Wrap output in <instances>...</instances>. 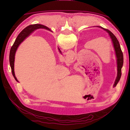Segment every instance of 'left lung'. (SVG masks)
Instances as JSON below:
<instances>
[{"label": "left lung", "instance_id": "left-lung-1", "mask_svg": "<svg viewBox=\"0 0 130 130\" xmlns=\"http://www.w3.org/2000/svg\"><path fill=\"white\" fill-rule=\"evenodd\" d=\"M96 27H100L102 28L105 31H107L108 33L109 36L110 37V38L111 39L112 42L114 50H115V54H116V62H117V77H116V80L115 81V83L113 84V87H115L118 83L119 81L120 80V78L121 77V75H122V68L123 65V52L121 50L119 42L118 40L116 38V37L115 36L112 32L110 31L109 30L106 29V28H104L101 26H96ZM50 31H52V30H50Z\"/></svg>", "mask_w": 130, "mask_h": 130}]
</instances>
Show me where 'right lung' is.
<instances>
[{
  "label": "right lung",
  "instance_id": "right-lung-1",
  "mask_svg": "<svg viewBox=\"0 0 130 130\" xmlns=\"http://www.w3.org/2000/svg\"><path fill=\"white\" fill-rule=\"evenodd\" d=\"M38 28H45L47 30L50 31V29L49 28H48L46 26L40 25V24H34V25H31L26 27L22 31L19 33V34L17 38L15 39L13 45L11 47L10 52V56H9V60H10V64L11 68V72L13 76H14L15 80L18 82H19L18 81L17 78L15 75V72H14V61H15V56L16 52L17 50L18 47H19V46L20 44L22 42L25 40V39L27 38V37L30 36V35L34 31V30ZM59 52L61 53V52L60 49L58 48Z\"/></svg>",
  "mask_w": 130,
  "mask_h": 130
}]
</instances>
